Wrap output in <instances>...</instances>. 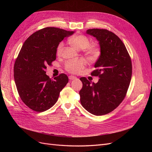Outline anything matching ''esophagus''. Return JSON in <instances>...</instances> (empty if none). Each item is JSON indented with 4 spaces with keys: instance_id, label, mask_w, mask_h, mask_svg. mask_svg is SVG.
<instances>
[{
    "instance_id": "1",
    "label": "esophagus",
    "mask_w": 152,
    "mask_h": 152,
    "mask_svg": "<svg viewBox=\"0 0 152 152\" xmlns=\"http://www.w3.org/2000/svg\"><path fill=\"white\" fill-rule=\"evenodd\" d=\"M68 78H69V79H70V80H74V79H77V77H75V76H73V75H70L68 77Z\"/></svg>"
}]
</instances>
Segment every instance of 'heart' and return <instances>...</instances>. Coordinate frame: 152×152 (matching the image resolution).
Instances as JSON below:
<instances>
[{
    "instance_id": "obj_1",
    "label": "heart",
    "mask_w": 152,
    "mask_h": 152,
    "mask_svg": "<svg viewBox=\"0 0 152 152\" xmlns=\"http://www.w3.org/2000/svg\"><path fill=\"white\" fill-rule=\"evenodd\" d=\"M69 42L78 50H82L86 56L91 59L97 58L100 53V49L98 46L90 45V40L84 35H77L69 39ZM64 46V43L61 42L56 48L58 56L61 55ZM86 65V61L83 58H79L75 60H70L66 62L65 70L72 74H77L84 69Z\"/></svg>"
}]
</instances>
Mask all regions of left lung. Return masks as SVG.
I'll list each match as a JSON object with an SVG mask.
<instances>
[{
  "label": "left lung",
  "instance_id": "8db88e82",
  "mask_svg": "<svg viewBox=\"0 0 152 152\" xmlns=\"http://www.w3.org/2000/svg\"><path fill=\"white\" fill-rule=\"evenodd\" d=\"M86 33L99 41L101 54L91 75L99 79L95 84L80 78V100L87 112L103 115L112 112L125 98L131 80L132 62L125 45L113 32L93 28Z\"/></svg>",
  "mask_w": 152,
  "mask_h": 152
}]
</instances>
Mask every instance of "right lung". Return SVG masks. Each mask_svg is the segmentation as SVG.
<instances>
[{"label":"right lung","mask_w":152,"mask_h":152,"mask_svg":"<svg viewBox=\"0 0 152 152\" xmlns=\"http://www.w3.org/2000/svg\"><path fill=\"white\" fill-rule=\"evenodd\" d=\"M73 33L47 27L35 31L23 45L14 65V78L21 99L34 111L42 112L51 108L68 82L65 73L52 79L45 70L56 59L59 42Z\"/></svg>","instance_id":"add662e5"}]
</instances>
